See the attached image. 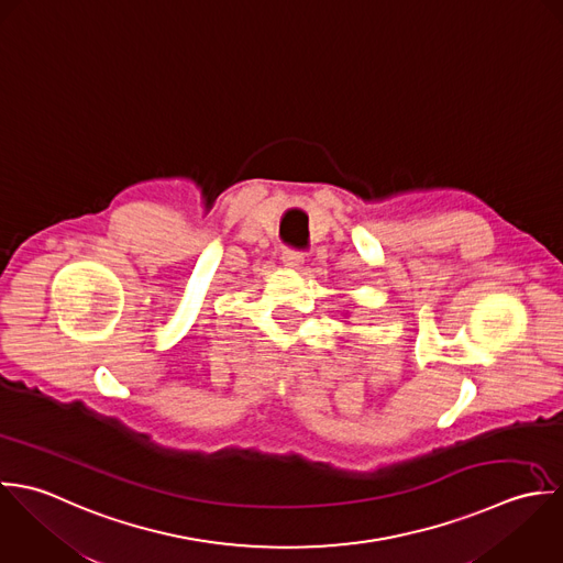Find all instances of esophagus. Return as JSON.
Masks as SVG:
<instances>
[{
  "label": "esophagus",
  "instance_id": "1",
  "mask_svg": "<svg viewBox=\"0 0 563 563\" xmlns=\"http://www.w3.org/2000/svg\"><path fill=\"white\" fill-rule=\"evenodd\" d=\"M283 261H285V265H289V267H300V265L305 263V254H302V252H296V250H285V252H283Z\"/></svg>",
  "mask_w": 563,
  "mask_h": 563
}]
</instances>
